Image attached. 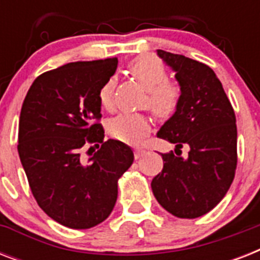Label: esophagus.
Instances as JSON below:
<instances>
[{"mask_svg": "<svg viewBox=\"0 0 260 260\" xmlns=\"http://www.w3.org/2000/svg\"><path fill=\"white\" fill-rule=\"evenodd\" d=\"M134 154H135V158L139 159L140 156H143V154H144V150H143V148H140V147H136L134 151Z\"/></svg>", "mask_w": 260, "mask_h": 260, "instance_id": "1", "label": "esophagus"}]
</instances>
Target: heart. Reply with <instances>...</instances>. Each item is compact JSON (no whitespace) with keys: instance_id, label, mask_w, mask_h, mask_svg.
I'll return each mask as SVG.
<instances>
[{"instance_id":"obj_1","label":"heart","mask_w":260,"mask_h":260,"mask_svg":"<svg viewBox=\"0 0 260 260\" xmlns=\"http://www.w3.org/2000/svg\"><path fill=\"white\" fill-rule=\"evenodd\" d=\"M129 73L148 90L146 104L159 117H169L177 110L181 89L167 81L166 66L152 55H140L129 63ZM114 79H108L100 90V102L105 109L113 105ZM150 131V121L144 114L121 113L109 121V134L121 142H139Z\"/></svg>"}]
</instances>
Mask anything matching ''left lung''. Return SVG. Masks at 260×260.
I'll list each match as a JSON object with an SVG mask.
<instances>
[{
	"instance_id": "obj_1",
	"label": "left lung",
	"mask_w": 260,
	"mask_h": 260,
	"mask_svg": "<svg viewBox=\"0 0 260 260\" xmlns=\"http://www.w3.org/2000/svg\"><path fill=\"white\" fill-rule=\"evenodd\" d=\"M175 71L181 100L158 138L186 144V158L162 154L163 170L151 182L158 202L179 218H197L213 209L230 189L238 165V129L234 108L214 71L204 63L156 51Z\"/></svg>"
}]
</instances>
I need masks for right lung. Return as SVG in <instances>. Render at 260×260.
Returning <instances> with one entry per match:
<instances>
[{
  "instance_id": "right-lung-1",
  "label": "right lung",
  "mask_w": 260,
  "mask_h": 260,
  "mask_svg": "<svg viewBox=\"0 0 260 260\" xmlns=\"http://www.w3.org/2000/svg\"><path fill=\"white\" fill-rule=\"evenodd\" d=\"M117 63L73 62L43 73L22 102L17 150L30 191L52 220L73 230L108 218L118 179L134 163L131 147L105 140L100 124V90ZM86 148L94 153L89 161L83 158Z\"/></svg>"
}]
</instances>
